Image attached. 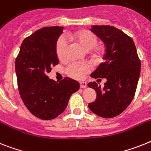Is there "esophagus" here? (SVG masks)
Returning <instances> with one entry per match:
<instances>
[{
	"label": "esophagus",
	"mask_w": 151,
	"mask_h": 151,
	"mask_svg": "<svg viewBox=\"0 0 151 151\" xmlns=\"http://www.w3.org/2000/svg\"><path fill=\"white\" fill-rule=\"evenodd\" d=\"M87 86V83H86V82H80V88H82V89H84V88H86Z\"/></svg>",
	"instance_id": "obj_1"
}]
</instances>
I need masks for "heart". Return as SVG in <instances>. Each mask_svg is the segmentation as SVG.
Masks as SVG:
<instances>
[{"mask_svg": "<svg viewBox=\"0 0 151 151\" xmlns=\"http://www.w3.org/2000/svg\"><path fill=\"white\" fill-rule=\"evenodd\" d=\"M71 38L75 40L81 47L85 50L89 51L91 49H95L97 54H100L101 48L96 47L98 38L95 34L91 32L89 30H79L71 35ZM68 42L64 37L58 38L55 45L56 55L59 60H64L66 56ZM90 70V65L87 63H72L68 65L66 68L67 74L70 77L77 79L84 78L87 73Z\"/></svg>", "mask_w": 151, "mask_h": 151, "instance_id": "1", "label": "heart"}]
</instances>
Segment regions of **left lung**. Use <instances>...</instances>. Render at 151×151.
<instances>
[{
	"label": "left lung",
	"instance_id": "obj_1",
	"mask_svg": "<svg viewBox=\"0 0 151 151\" xmlns=\"http://www.w3.org/2000/svg\"><path fill=\"white\" fill-rule=\"evenodd\" d=\"M91 31L106 45L105 62L91 74L94 78H106L103 89L96 83L88 86L97 93L89 103L93 113L103 118H113L123 113L135 95L140 74V62L134 41L121 30L110 25H93Z\"/></svg>",
	"mask_w": 151,
	"mask_h": 151
}]
</instances>
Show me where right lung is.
I'll return each mask as SVG.
<instances>
[{
    "instance_id": "add662e5",
    "label": "right lung",
    "mask_w": 151,
    "mask_h": 151,
    "mask_svg": "<svg viewBox=\"0 0 151 151\" xmlns=\"http://www.w3.org/2000/svg\"><path fill=\"white\" fill-rule=\"evenodd\" d=\"M63 27H45L24 38L15 60L20 96L27 109L41 119H55L63 113L72 94L79 89L76 80L60 82L47 76L58 64L55 45Z\"/></svg>"
}]
</instances>
